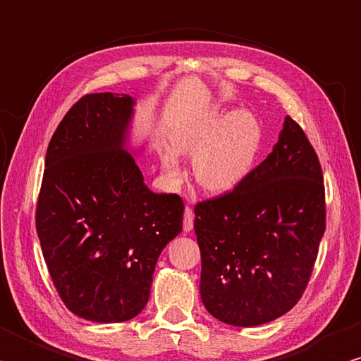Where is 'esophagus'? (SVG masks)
Segmentation results:
<instances>
[{
  "mask_svg": "<svg viewBox=\"0 0 361 361\" xmlns=\"http://www.w3.org/2000/svg\"><path fill=\"white\" fill-rule=\"evenodd\" d=\"M194 227V212L191 207H186L185 208V222H183V228H185L186 232L192 231Z\"/></svg>",
  "mask_w": 361,
  "mask_h": 361,
  "instance_id": "obj_1",
  "label": "esophagus"
}]
</instances>
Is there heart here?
Returning <instances> with one entry per match:
<instances>
[{
    "label": "heart",
    "instance_id": "obj_1",
    "mask_svg": "<svg viewBox=\"0 0 361 361\" xmlns=\"http://www.w3.org/2000/svg\"><path fill=\"white\" fill-rule=\"evenodd\" d=\"M262 142L260 123L246 110L226 115L212 112L181 124L172 135L176 152L194 156V178L203 191L212 194L231 192L252 173ZM162 167L172 178L178 176V159L173 149L164 152Z\"/></svg>",
    "mask_w": 361,
    "mask_h": 361
}]
</instances>
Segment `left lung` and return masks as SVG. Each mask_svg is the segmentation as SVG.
I'll list each match as a JSON object with an SVG mask.
<instances>
[{
	"label": "left lung",
	"instance_id": "1",
	"mask_svg": "<svg viewBox=\"0 0 361 361\" xmlns=\"http://www.w3.org/2000/svg\"><path fill=\"white\" fill-rule=\"evenodd\" d=\"M194 213L207 311L235 326L284 316L306 289L325 232L322 169L303 129L286 116L265 161Z\"/></svg>",
	"mask_w": 361,
	"mask_h": 361
}]
</instances>
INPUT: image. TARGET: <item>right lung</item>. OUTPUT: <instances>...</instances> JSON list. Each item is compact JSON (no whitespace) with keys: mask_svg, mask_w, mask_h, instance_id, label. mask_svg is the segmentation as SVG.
<instances>
[{"mask_svg":"<svg viewBox=\"0 0 361 361\" xmlns=\"http://www.w3.org/2000/svg\"><path fill=\"white\" fill-rule=\"evenodd\" d=\"M134 106L129 94L83 96L45 154L37 237L63 303L91 322L142 312L156 262L183 228L180 195L153 192L134 159Z\"/></svg>","mask_w":361,"mask_h":361,"instance_id":"1","label":"right lung"}]
</instances>
